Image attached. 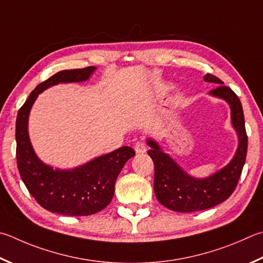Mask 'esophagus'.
<instances>
[{"instance_id": "obj_1", "label": "esophagus", "mask_w": 263, "mask_h": 263, "mask_svg": "<svg viewBox=\"0 0 263 263\" xmlns=\"http://www.w3.org/2000/svg\"><path fill=\"white\" fill-rule=\"evenodd\" d=\"M135 151H136L137 154H142V153L146 152V146L142 144V142L138 141L135 144Z\"/></svg>"}]
</instances>
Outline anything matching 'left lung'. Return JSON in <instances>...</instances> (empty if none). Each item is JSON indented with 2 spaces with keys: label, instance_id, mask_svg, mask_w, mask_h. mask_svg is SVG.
I'll return each instance as SVG.
<instances>
[{
  "label": "left lung",
  "instance_id": "1",
  "mask_svg": "<svg viewBox=\"0 0 263 263\" xmlns=\"http://www.w3.org/2000/svg\"><path fill=\"white\" fill-rule=\"evenodd\" d=\"M204 82L218 85L212 89V97L222 99L230 106L231 123L238 136L235 156L229 163L206 178H195L189 175L157 142L148 138L151 147L148 155L154 162V192L156 199L164 207L179 213L204 211L221 203L233 193L244 168L247 153V135L244 111L236 93L223 86V82L207 73Z\"/></svg>",
  "mask_w": 263,
  "mask_h": 263
}]
</instances>
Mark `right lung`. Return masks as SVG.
<instances>
[{"mask_svg": "<svg viewBox=\"0 0 263 263\" xmlns=\"http://www.w3.org/2000/svg\"><path fill=\"white\" fill-rule=\"evenodd\" d=\"M95 66L63 70L42 82L19 109L16 121L17 166L28 192L41 207L68 216H88L106 208L115 193V183L124 164L136 155L124 146L73 169L52 168L42 162L33 149L28 136V116L41 92L63 83L88 80Z\"/></svg>", "mask_w": 263, "mask_h": 263, "instance_id": "1", "label": "right lung"}]
</instances>
